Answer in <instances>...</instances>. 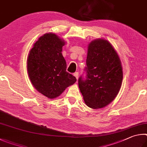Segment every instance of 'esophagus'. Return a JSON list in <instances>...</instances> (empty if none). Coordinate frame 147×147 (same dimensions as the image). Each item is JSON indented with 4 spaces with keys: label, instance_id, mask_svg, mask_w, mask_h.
I'll return each instance as SVG.
<instances>
[{
    "label": "esophagus",
    "instance_id": "34e87169",
    "mask_svg": "<svg viewBox=\"0 0 147 147\" xmlns=\"http://www.w3.org/2000/svg\"><path fill=\"white\" fill-rule=\"evenodd\" d=\"M74 76L76 77V78L77 79H78V76H79V73H78V72H75V73L74 74Z\"/></svg>",
    "mask_w": 147,
    "mask_h": 147
}]
</instances>
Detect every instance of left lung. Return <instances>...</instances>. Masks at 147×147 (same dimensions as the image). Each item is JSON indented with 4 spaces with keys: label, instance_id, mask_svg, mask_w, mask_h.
<instances>
[{
    "label": "left lung",
    "instance_id": "left-lung-1",
    "mask_svg": "<svg viewBox=\"0 0 147 147\" xmlns=\"http://www.w3.org/2000/svg\"><path fill=\"white\" fill-rule=\"evenodd\" d=\"M86 79L78 84L84 101L91 109L104 108L115 98L123 81L119 57L109 41L98 38L88 45Z\"/></svg>",
    "mask_w": 147,
    "mask_h": 147
}]
</instances>
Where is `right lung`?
Segmentation results:
<instances>
[{"label": "right lung", "mask_w": 147, "mask_h": 147, "mask_svg": "<svg viewBox=\"0 0 147 147\" xmlns=\"http://www.w3.org/2000/svg\"><path fill=\"white\" fill-rule=\"evenodd\" d=\"M64 45L55 33H46L36 41L28 57V73L33 86L49 99L59 96L77 81L66 71L61 53Z\"/></svg>", "instance_id": "add662e5"}]
</instances>
